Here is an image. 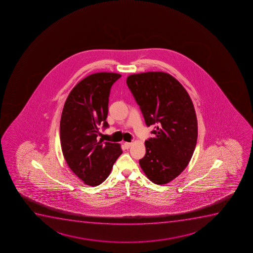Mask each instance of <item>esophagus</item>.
Masks as SVG:
<instances>
[{"label": "esophagus", "instance_id": "34e87169", "mask_svg": "<svg viewBox=\"0 0 253 253\" xmlns=\"http://www.w3.org/2000/svg\"><path fill=\"white\" fill-rule=\"evenodd\" d=\"M131 145H132V144H131L130 142H125V148H127V149L129 148V147H130V146H131Z\"/></svg>", "mask_w": 253, "mask_h": 253}]
</instances>
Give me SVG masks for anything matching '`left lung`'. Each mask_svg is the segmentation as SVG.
Returning <instances> with one entry per match:
<instances>
[{
    "mask_svg": "<svg viewBox=\"0 0 253 253\" xmlns=\"http://www.w3.org/2000/svg\"><path fill=\"white\" fill-rule=\"evenodd\" d=\"M126 82L146 125H155L154 137L145 142L140 168L155 184H167L184 171L196 148L193 102L181 84L164 72L131 75Z\"/></svg>",
    "mask_w": 253,
    "mask_h": 253,
    "instance_id": "1",
    "label": "left lung"
}]
</instances>
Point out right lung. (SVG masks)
I'll return each instance as SVG.
<instances>
[{
  "label": "right lung",
  "mask_w": 253,
  "mask_h": 253,
  "mask_svg": "<svg viewBox=\"0 0 253 253\" xmlns=\"http://www.w3.org/2000/svg\"><path fill=\"white\" fill-rule=\"evenodd\" d=\"M121 75L95 73L79 82L69 93L60 121V140L70 169L89 186H97L110 174L122 154L119 144L98 140L99 126L106 119L111 87Z\"/></svg>",
  "instance_id": "1"
}]
</instances>
